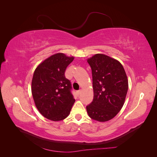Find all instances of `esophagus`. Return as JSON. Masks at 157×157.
<instances>
[{
    "label": "esophagus",
    "mask_w": 157,
    "mask_h": 157,
    "mask_svg": "<svg viewBox=\"0 0 157 157\" xmlns=\"http://www.w3.org/2000/svg\"><path fill=\"white\" fill-rule=\"evenodd\" d=\"M77 95H78H78H80V94H81V90H78V91H77Z\"/></svg>",
    "instance_id": "34e87169"
}]
</instances>
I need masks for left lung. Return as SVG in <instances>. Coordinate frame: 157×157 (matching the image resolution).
Masks as SVG:
<instances>
[{
    "label": "left lung",
    "mask_w": 157,
    "mask_h": 157,
    "mask_svg": "<svg viewBox=\"0 0 157 157\" xmlns=\"http://www.w3.org/2000/svg\"><path fill=\"white\" fill-rule=\"evenodd\" d=\"M92 69L94 99L88 116L98 122L111 120L124 105L128 89L125 70L118 60L103 54L87 59Z\"/></svg>",
    "instance_id": "1"
}]
</instances>
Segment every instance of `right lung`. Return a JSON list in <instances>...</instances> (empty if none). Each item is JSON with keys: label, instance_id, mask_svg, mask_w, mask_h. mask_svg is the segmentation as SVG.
Returning a JSON list of instances; mask_svg holds the SVG:
<instances>
[{"label": "right lung", "instance_id": "add662e5", "mask_svg": "<svg viewBox=\"0 0 157 157\" xmlns=\"http://www.w3.org/2000/svg\"><path fill=\"white\" fill-rule=\"evenodd\" d=\"M74 58L63 53L52 55L37 66L33 74L31 92L35 106L50 121L67 118L75 101L71 82L65 77V71Z\"/></svg>", "mask_w": 157, "mask_h": 157}]
</instances>
